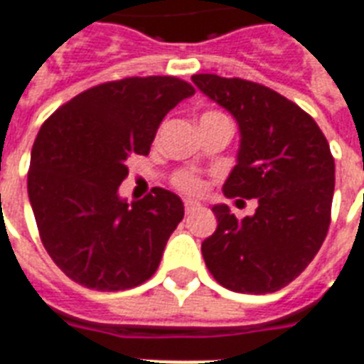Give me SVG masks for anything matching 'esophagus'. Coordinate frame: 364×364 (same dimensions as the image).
I'll list each match as a JSON object with an SVG mask.
<instances>
[{
    "label": "esophagus",
    "instance_id": "obj_1",
    "mask_svg": "<svg viewBox=\"0 0 364 364\" xmlns=\"http://www.w3.org/2000/svg\"><path fill=\"white\" fill-rule=\"evenodd\" d=\"M200 208V204L195 203V200H185V212L191 214V212H195V210Z\"/></svg>",
    "mask_w": 364,
    "mask_h": 364
}]
</instances>
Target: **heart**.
<instances>
[{
  "instance_id": "b5f03b06",
  "label": "heart",
  "mask_w": 364,
  "mask_h": 364,
  "mask_svg": "<svg viewBox=\"0 0 364 364\" xmlns=\"http://www.w3.org/2000/svg\"><path fill=\"white\" fill-rule=\"evenodd\" d=\"M206 115H214V114H206ZM177 187L181 191H185V193H200L203 191V181L196 177V175L193 173H181L179 177H177Z\"/></svg>"
}]
</instances>
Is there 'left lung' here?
Listing matches in <instances>:
<instances>
[{
  "label": "left lung",
  "mask_w": 364,
  "mask_h": 364,
  "mask_svg": "<svg viewBox=\"0 0 364 364\" xmlns=\"http://www.w3.org/2000/svg\"><path fill=\"white\" fill-rule=\"evenodd\" d=\"M191 80L239 127L223 195L258 203L243 220L214 204L218 228L203 241L204 262L231 291H278L311 264L328 233L336 177L330 144L311 115L268 86L218 75Z\"/></svg>",
  "instance_id": "1"
}]
</instances>
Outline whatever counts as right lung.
Returning <instances> with one entry per match:
<instances>
[{"label": "right lung", "instance_id": "obj_1", "mask_svg": "<svg viewBox=\"0 0 364 364\" xmlns=\"http://www.w3.org/2000/svg\"><path fill=\"white\" fill-rule=\"evenodd\" d=\"M195 88L175 77H131L69 100L34 141L28 198L55 264L77 284L121 291L160 266L183 200L154 187L142 200L121 198L131 156H146L161 119Z\"/></svg>", "mask_w": 364, "mask_h": 364}]
</instances>
